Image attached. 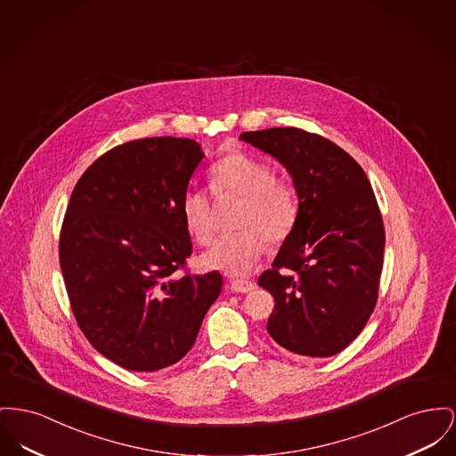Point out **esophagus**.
Here are the masks:
<instances>
[{"label":"esophagus","mask_w":456,"mask_h":456,"mask_svg":"<svg viewBox=\"0 0 456 456\" xmlns=\"http://www.w3.org/2000/svg\"><path fill=\"white\" fill-rule=\"evenodd\" d=\"M231 289L234 293H251L255 289V284L251 281H246V279H234L231 282Z\"/></svg>","instance_id":"1"}]
</instances>
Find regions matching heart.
I'll return each mask as SVG.
<instances>
[{"mask_svg": "<svg viewBox=\"0 0 456 456\" xmlns=\"http://www.w3.org/2000/svg\"><path fill=\"white\" fill-rule=\"evenodd\" d=\"M212 186L220 194L241 198L236 227L200 256L201 267L229 275H242L256 265L268 244H281L295 227L299 203L293 184L275 179L270 165L253 155L234 151L220 159L210 170ZM184 227L192 241L207 244L214 225L210 200L205 191L191 188L181 201Z\"/></svg>", "mask_w": 456, "mask_h": 456, "instance_id": "b5f03b06", "label": "heart"}]
</instances>
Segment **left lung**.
<instances>
[{"label":"left lung","mask_w":456,"mask_h":456,"mask_svg":"<svg viewBox=\"0 0 456 456\" xmlns=\"http://www.w3.org/2000/svg\"><path fill=\"white\" fill-rule=\"evenodd\" d=\"M293 179L299 212L258 284L275 299L268 334L295 354L348 346L374 312L384 225L363 168L332 141L296 127L242 133Z\"/></svg>","instance_id":"left-lung-1"}]
</instances>
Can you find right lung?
Returning <instances> with one entry per match:
<instances>
[{
	"mask_svg": "<svg viewBox=\"0 0 456 456\" xmlns=\"http://www.w3.org/2000/svg\"><path fill=\"white\" fill-rule=\"evenodd\" d=\"M205 153L194 139L146 137L110 150L72 191L60 265L87 341L134 372L177 363L222 291V275H174L191 255L181 215Z\"/></svg>",
	"mask_w": 456,
	"mask_h": 456,
	"instance_id": "right-lung-1",
	"label": "right lung"
}]
</instances>
